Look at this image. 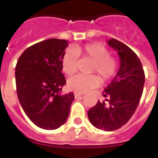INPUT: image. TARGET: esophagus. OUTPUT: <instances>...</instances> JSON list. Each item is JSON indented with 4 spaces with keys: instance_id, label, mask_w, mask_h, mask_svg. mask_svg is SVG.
<instances>
[{
    "instance_id": "34e87169",
    "label": "esophagus",
    "mask_w": 158,
    "mask_h": 158,
    "mask_svg": "<svg viewBox=\"0 0 158 158\" xmlns=\"http://www.w3.org/2000/svg\"><path fill=\"white\" fill-rule=\"evenodd\" d=\"M74 96H75V98H78V97L82 96V94H79V93H74Z\"/></svg>"
}]
</instances>
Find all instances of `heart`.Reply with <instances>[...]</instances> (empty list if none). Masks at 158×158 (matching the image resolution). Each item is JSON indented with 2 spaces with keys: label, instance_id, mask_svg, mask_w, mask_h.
I'll list each match as a JSON object with an SVG mask.
<instances>
[{
  "label": "heart",
  "instance_id": "heart-1",
  "mask_svg": "<svg viewBox=\"0 0 158 158\" xmlns=\"http://www.w3.org/2000/svg\"><path fill=\"white\" fill-rule=\"evenodd\" d=\"M78 57L89 59L92 62L89 73H97L102 81L110 80L117 72L118 62L111 56L107 48L101 43L86 44L77 45L73 49H69L64 52L62 58V69L67 75L71 76L77 70ZM100 79L96 75L77 74L68 81L69 89L77 93H85L98 86Z\"/></svg>",
  "mask_w": 158,
  "mask_h": 158
}]
</instances>
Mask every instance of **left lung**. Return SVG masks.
Listing matches in <instances>:
<instances>
[{
	"label": "left lung",
	"instance_id": "1",
	"mask_svg": "<svg viewBox=\"0 0 158 158\" xmlns=\"http://www.w3.org/2000/svg\"><path fill=\"white\" fill-rule=\"evenodd\" d=\"M107 43L119 55V69L102 93L105 101L98 100L87 114L94 127L113 131L124 126L135 112L143 94L145 76L140 60L131 48L114 38L107 40Z\"/></svg>",
	"mask_w": 158,
	"mask_h": 158
}]
</instances>
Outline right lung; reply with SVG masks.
Wrapping results in <instances>:
<instances>
[{
  "label": "right lung",
  "instance_id": "add662e5",
  "mask_svg": "<svg viewBox=\"0 0 158 158\" xmlns=\"http://www.w3.org/2000/svg\"><path fill=\"white\" fill-rule=\"evenodd\" d=\"M66 40L48 39L28 47L15 67L19 103L28 118L44 130H55L66 122L74 100L73 92L61 94L66 83L62 58Z\"/></svg>",
  "mask_w": 158,
  "mask_h": 158
}]
</instances>
